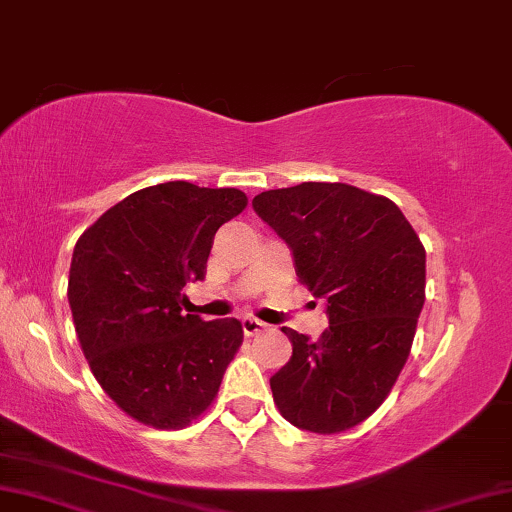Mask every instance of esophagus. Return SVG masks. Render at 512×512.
Here are the masks:
<instances>
[{"label": "esophagus", "mask_w": 512, "mask_h": 512, "mask_svg": "<svg viewBox=\"0 0 512 512\" xmlns=\"http://www.w3.org/2000/svg\"><path fill=\"white\" fill-rule=\"evenodd\" d=\"M242 328H244V335L254 337V335H261V332L268 328V325H265L263 321H258V318H254V316H247L242 321Z\"/></svg>", "instance_id": "obj_1"}]
</instances>
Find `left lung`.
<instances>
[{
    "label": "left lung",
    "instance_id": "1",
    "mask_svg": "<svg viewBox=\"0 0 512 512\" xmlns=\"http://www.w3.org/2000/svg\"><path fill=\"white\" fill-rule=\"evenodd\" d=\"M254 210L293 251L295 272L325 300L318 342L284 328L293 355L270 379L291 425L346 432L390 395L425 305V247L385 196L342 182L258 194Z\"/></svg>",
    "mask_w": 512,
    "mask_h": 512
}]
</instances>
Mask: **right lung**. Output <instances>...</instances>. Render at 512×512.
Returning a JSON list of instances; mask_svg holds the SVG:
<instances>
[{
	"label": "right lung",
	"mask_w": 512,
	"mask_h": 512,
	"mask_svg": "<svg viewBox=\"0 0 512 512\" xmlns=\"http://www.w3.org/2000/svg\"><path fill=\"white\" fill-rule=\"evenodd\" d=\"M247 207L240 189L177 180L140 189L80 235L69 305L94 379L133 420L180 429L217 397L244 330L182 314L205 277L214 233Z\"/></svg>",
	"instance_id": "right-lung-1"
}]
</instances>
